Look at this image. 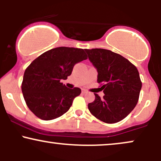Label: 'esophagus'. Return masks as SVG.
<instances>
[{
  "label": "esophagus",
  "mask_w": 161,
  "mask_h": 161,
  "mask_svg": "<svg viewBox=\"0 0 161 161\" xmlns=\"http://www.w3.org/2000/svg\"><path fill=\"white\" fill-rule=\"evenodd\" d=\"M82 92L83 94H85V93H86L87 91H86V90H82Z\"/></svg>",
  "instance_id": "34e87169"
}]
</instances>
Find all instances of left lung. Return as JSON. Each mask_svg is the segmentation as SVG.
<instances>
[{"label":"left lung","instance_id":"left-lung-1","mask_svg":"<svg viewBox=\"0 0 161 161\" xmlns=\"http://www.w3.org/2000/svg\"><path fill=\"white\" fill-rule=\"evenodd\" d=\"M97 71V82L104 93L103 98L95 94V100L88 104L94 116L106 123L121 121L137 104L142 81L136 66L110 50L85 49Z\"/></svg>","mask_w":161,"mask_h":161}]
</instances>
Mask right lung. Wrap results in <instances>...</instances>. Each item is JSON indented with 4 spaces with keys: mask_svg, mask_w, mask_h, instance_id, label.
<instances>
[{
    "mask_svg": "<svg viewBox=\"0 0 161 161\" xmlns=\"http://www.w3.org/2000/svg\"><path fill=\"white\" fill-rule=\"evenodd\" d=\"M88 58L83 49L59 47L35 59L24 73L22 92L29 110L41 119L51 120L69 110L79 88L61 82L71 75L77 63Z\"/></svg>",
    "mask_w": 161,
    "mask_h": 161,
    "instance_id": "obj_1",
    "label": "right lung"
}]
</instances>
